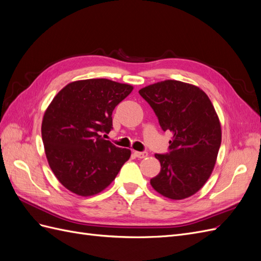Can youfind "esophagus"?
<instances>
[{
    "label": "esophagus",
    "instance_id": "34e87169",
    "mask_svg": "<svg viewBox=\"0 0 261 261\" xmlns=\"http://www.w3.org/2000/svg\"><path fill=\"white\" fill-rule=\"evenodd\" d=\"M134 154H135V156L139 158V159H144V158H146L148 155V152L147 151H134Z\"/></svg>",
    "mask_w": 261,
    "mask_h": 261
}]
</instances>
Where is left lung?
Listing matches in <instances>:
<instances>
[{"label": "left lung", "mask_w": 261, "mask_h": 261, "mask_svg": "<svg viewBox=\"0 0 261 261\" xmlns=\"http://www.w3.org/2000/svg\"><path fill=\"white\" fill-rule=\"evenodd\" d=\"M154 111L163 132L173 134L169 152L155 153L161 171L150 179L170 199L194 195L215 168L221 145V125L210 99L198 87L164 81L139 90Z\"/></svg>", "instance_id": "left-lung-1"}]
</instances>
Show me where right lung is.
Returning a JSON list of instances; mask_svg holds the SVG:
<instances>
[{"label":"right lung","mask_w":261,"mask_h":261,"mask_svg":"<svg viewBox=\"0 0 261 261\" xmlns=\"http://www.w3.org/2000/svg\"><path fill=\"white\" fill-rule=\"evenodd\" d=\"M130 85L105 78L65 86L43 116L45 155L60 183L80 196L103 191L129 159L130 150L103 139L112 127L115 107L132 92Z\"/></svg>","instance_id":"1"}]
</instances>
